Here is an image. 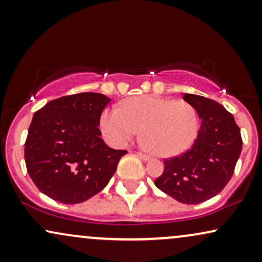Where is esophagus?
<instances>
[{
	"label": "esophagus",
	"instance_id": "34e87169",
	"mask_svg": "<svg viewBox=\"0 0 262 262\" xmlns=\"http://www.w3.org/2000/svg\"><path fill=\"white\" fill-rule=\"evenodd\" d=\"M136 154H137V157L140 158V159L144 160V161H146V160H149V159H150V157L148 156V154H144V153H142V151H137Z\"/></svg>",
	"mask_w": 262,
	"mask_h": 262
}]
</instances>
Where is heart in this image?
<instances>
[{"label": "heart", "mask_w": 262, "mask_h": 262, "mask_svg": "<svg viewBox=\"0 0 262 262\" xmlns=\"http://www.w3.org/2000/svg\"><path fill=\"white\" fill-rule=\"evenodd\" d=\"M99 127L114 146H125L140 134L154 153L175 157L189 149L196 138L199 119L188 102L158 96L128 98L121 108L111 106L102 112Z\"/></svg>", "instance_id": "b5f03b06"}]
</instances>
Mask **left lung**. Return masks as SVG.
Listing matches in <instances>:
<instances>
[{
  "instance_id": "8db88e82",
  "label": "left lung",
  "mask_w": 262,
  "mask_h": 262,
  "mask_svg": "<svg viewBox=\"0 0 262 262\" xmlns=\"http://www.w3.org/2000/svg\"><path fill=\"white\" fill-rule=\"evenodd\" d=\"M202 124L192 147L164 160V172L154 181L167 195L185 204H199L221 192L234 172L242 136L233 115L220 103L185 93Z\"/></svg>"
}]
</instances>
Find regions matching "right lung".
Wrapping results in <instances>:
<instances>
[{"instance_id":"right-lung-1","label":"right lung","mask_w":262,"mask_h":262,"mask_svg":"<svg viewBox=\"0 0 262 262\" xmlns=\"http://www.w3.org/2000/svg\"><path fill=\"white\" fill-rule=\"evenodd\" d=\"M111 98L82 92L48 102L34 114L25 141V164L43 194L77 204L108 185L126 150L102 140L99 118Z\"/></svg>"}]
</instances>
